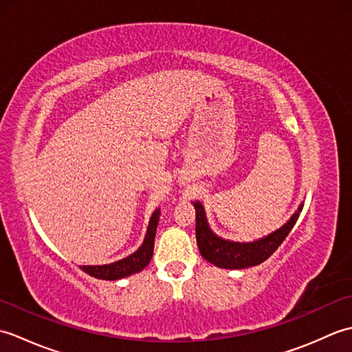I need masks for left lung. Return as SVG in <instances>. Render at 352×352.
I'll list each match as a JSON object with an SVG mask.
<instances>
[{"label":"left lung","mask_w":352,"mask_h":352,"mask_svg":"<svg viewBox=\"0 0 352 352\" xmlns=\"http://www.w3.org/2000/svg\"><path fill=\"white\" fill-rule=\"evenodd\" d=\"M193 207H195L197 243L201 256L214 266L226 269H243L263 263L287 237L302 210V206H300L298 212L292 216L287 223H284L280 230L274 231L272 234L258 239L256 242L241 243L223 241V239L213 234V231L208 228V223L206 221L203 204L199 201H195Z\"/></svg>","instance_id":"obj_1"}]
</instances>
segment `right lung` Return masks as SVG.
Segmentation results:
<instances>
[{"label": "right lung", "instance_id": "obj_1", "mask_svg": "<svg viewBox=\"0 0 352 352\" xmlns=\"http://www.w3.org/2000/svg\"><path fill=\"white\" fill-rule=\"evenodd\" d=\"M159 216H160V210L157 208V210L153 213L151 219H149V226L146 230L144 243H142L140 248L134 254H131V256L119 261H115V263H110V265L80 266V267L83 269L86 274L95 276V278L98 280H119V278H124V276L140 272L142 269L146 267V265L153 258L154 237H155L157 223H159Z\"/></svg>", "mask_w": 352, "mask_h": 352}]
</instances>
